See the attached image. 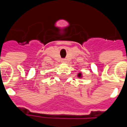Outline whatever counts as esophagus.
I'll use <instances>...</instances> for the list:
<instances>
[{"label": "esophagus", "mask_w": 127, "mask_h": 127, "mask_svg": "<svg viewBox=\"0 0 127 127\" xmlns=\"http://www.w3.org/2000/svg\"><path fill=\"white\" fill-rule=\"evenodd\" d=\"M62 62H63V63H65V62H66L65 59H63V60H62Z\"/></svg>", "instance_id": "obj_1"}]
</instances>
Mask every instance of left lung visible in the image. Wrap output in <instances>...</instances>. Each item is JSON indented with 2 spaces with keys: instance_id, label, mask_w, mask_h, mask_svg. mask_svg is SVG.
Here are the masks:
<instances>
[{
  "instance_id": "obj_1",
  "label": "left lung",
  "mask_w": 127,
  "mask_h": 127,
  "mask_svg": "<svg viewBox=\"0 0 127 127\" xmlns=\"http://www.w3.org/2000/svg\"><path fill=\"white\" fill-rule=\"evenodd\" d=\"M77 77H79V78H82V73H79L77 74Z\"/></svg>"
}]
</instances>
